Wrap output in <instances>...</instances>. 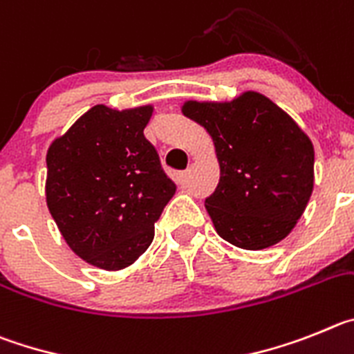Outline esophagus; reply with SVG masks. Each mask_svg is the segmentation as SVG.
I'll list each match as a JSON object with an SVG mask.
<instances>
[{"label":"esophagus","mask_w":354,"mask_h":354,"mask_svg":"<svg viewBox=\"0 0 354 354\" xmlns=\"http://www.w3.org/2000/svg\"><path fill=\"white\" fill-rule=\"evenodd\" d=\"M189 178H190V171H183V173H180V183L187 185L189 183Z\"/></svg>","instance_id":"esophagus-1"}]
</instances>
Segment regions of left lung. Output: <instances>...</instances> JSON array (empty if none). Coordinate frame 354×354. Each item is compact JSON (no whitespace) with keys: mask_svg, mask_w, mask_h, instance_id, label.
Instances as JSON below:
<instances>
[{"mask_svg":"<svg viewBox=\"0 0 354 354\" xmlns=\"http://www.w3.org/2000/svg\"><path fill=\"white\" fill-rule=\"evenodd\" d=\"M183 114L206 129L221 180L206 197L218 236L245 250L284 240L314 187V146L270 98L247 91L232 102H196Z\"/></svg>","mask_w":354,"mask_h":354,"instance_id":"1","label":"left lung"}]
</instances>
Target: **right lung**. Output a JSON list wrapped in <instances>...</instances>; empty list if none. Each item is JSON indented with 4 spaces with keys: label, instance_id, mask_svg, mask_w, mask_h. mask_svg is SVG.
Here are the masks:
<instances>
[{
    "label": "right lung",
    "instance_id": "obj_1",
    "mask_svg": "<svg viewBox=\"0 0 354 354\" xmlns=\"http://www.w3.org/2000/svg\"><path fill=\"white\" fill-rule=\"evenodd\" d=\"M153 107L95 106L47 151V206L68 247L102 270H122L151 245L176 192L145 138Z\"/></svg>",
    "mask_w": 354,
    "mask_h": 354
}]
</instances>
